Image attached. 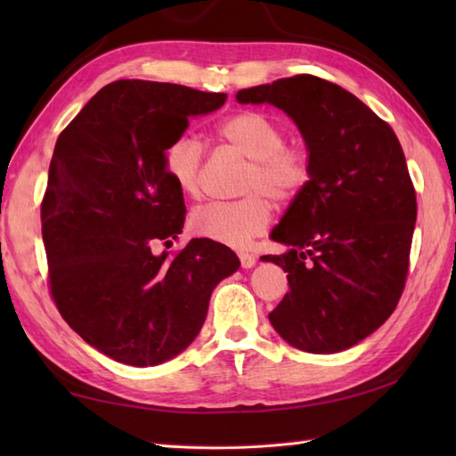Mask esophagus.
<instances>
[{
    "label": "esophagus",
    "mask_w": 456,
    "mask_h": 456,
    "mask_svg": "<svg viewBox=\"0 0 456 456\" xmlns=\"http://www.w3.org/2000/svg\"><path fill=\"white\" fill-rule=\"evenodd\" d=\"M239 260H240V266H243V268H253L256 265V258L250 253H239Z\"/></svg>",
    "instance_id": "esophagus-1"
}]
</instances>
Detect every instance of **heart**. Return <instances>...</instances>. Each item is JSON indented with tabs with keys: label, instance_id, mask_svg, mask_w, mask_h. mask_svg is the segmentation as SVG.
<instances>
[{
	"label": "heart",
	"instance_id": "obj_1",
	"mask_svg": "<svg viewBox=\"0 0 456 456\" xmlns=\"http://www.w3.org/2000/svg\"><path fill=\"white\" fill-rule=\"evenodd\" d=\"M219 137L250 160L240 182L245 198L211 201L191 211L196 235L221 245L245 247L273 221V203H289L312 180V157L304 144L284 142L282 125L260 111H240L219 125ZM203 144L193 134H178L164 151V172L183 196H198Z\"/></svg>",
	"mask_w": 456,
	"mask_h": 456
}]
</instances>
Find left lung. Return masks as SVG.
I'll list each match as a JSON object with an SVG mask.
<instances>
[{"mask_svg": "<svg viewBox=\"0 0 456 456\" xmlns=\"http://www.w3.org/2000/svg\"><path fill=\"white\" fill-rule=\"evenodd\" d=\"M237 102L286 111L312 157V180L273 231L289 250L263 256L289 286L270 323L299 351H345L392 315L408 278L418 201L402 144L356 95L312 74Z\"/></svg>", "mask_w": 456, "mask_h": 456, "instance_id": "8db88e82", "label": "left lung"}]
</instances>
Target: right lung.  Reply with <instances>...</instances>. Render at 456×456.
<instances>
[{"label":"right lung","mask_w":456,"mask_h":456,"mask_svg":"<svg viewBox=\"0 0 456 456\" xmlns=\"http://www.w3.org/2000/svg\"><path fill=\"white\" fill-rule=\"evenodd\" d=\"M225 100L118 80L58 134L41 203L48 286L64 322L113 361L152 366L182 353L206 322L213 288L240 265L211 239L152 253L178 239L186 216L164 151L190 118Z\"/></svg>","instance_id":"1"}]
</instances>
